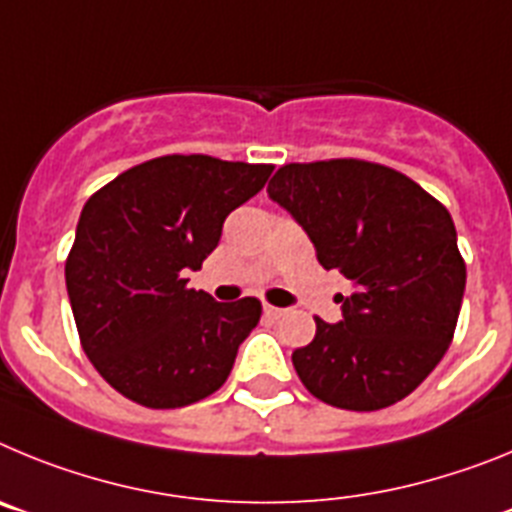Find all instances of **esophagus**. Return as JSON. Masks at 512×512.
Segmentation results:
<instances>
[{"instance_id":"34e87169","label":"esophagus","mask_w":512,"mask_h":512,"mask_svg":"<svg viewBox=\"0 0 512 512\" xmlns=\"http://www.w3.org/2000/svg\"><path fill=\"white\" fill-rule=\"evenodd\" d=\"M264 315H266V318H271V320H279V318H284V315H287V310H284V307L264 305Z\"/></svg>"}]
</instances>
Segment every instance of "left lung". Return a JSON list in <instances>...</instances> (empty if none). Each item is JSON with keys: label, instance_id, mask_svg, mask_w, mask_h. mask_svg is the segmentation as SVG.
Listing matches in <instances>:
<instances>
[{"label": "left lung", "instance_id": "obj_1", "mask_svg": "<svg viewBox=\"0 0 512 512\" xmlns=\"http://www.w3.org/2000/svg\"><path fill=\"white\" fill-rule=\"evenodd\" d=\"M266 192L305 228L323 269L356 284L341 323L315 318V338L292 354L307 392L356 413L408 397L449 351L467 284L449 210L361 158L287 164Z\"/></svg>", "mask_w": 512, "mask_h": 512}]
</instances>
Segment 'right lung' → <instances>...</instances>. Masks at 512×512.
Here are the masks:
<instances>
[{
	"label": "right lung",
	"instance_id": "1",
	"mask_svg": "<svg viewBox=\"0 0 512 512\" xmlns=\"http://www.w3.org/2000/svg\"><path fill=\"white\" fill-rule=\"evenodd\" d=\"M271 164L158 156L122 171L81 210L66 289L84 354L143 408L171 410L217 392L261 302H215L187 287L225 217L261 192Z\"/></svg>",
	"mask_w": 512,
	"mask_h": 512
}]
</instances>
